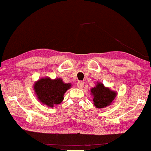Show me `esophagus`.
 Instances as JSON below:
<instances>
[{"instance_id": "esophagus-1", "label": "esophagus", "mask_w": 151, "mask_h": 151, "mask_svg": "<svg viewBox=\"0 0 151 151\" xmlns=\"http://www.w3.org/2000/svg\"><path fill=\"white\" fill-rule=\"evenodd\" d=\"M84 86V81H78V82H77V86L79 88V89H81V88H83V86Z\"/></svg>"}]
</instances>
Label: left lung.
<instances>
[{
  "mask_svg": "<svg viewBox=\"0 0 151 151\" xmlns=\"http://www.w3.org/2000/svg\"><path fill=\"white\" fill-rule=\"evenodd\" d=\"M91 92L93 96V104L96 108L101 109L110 105L117 95L115 91L105 87L101 83H97L96 86L91 89Z\"/></svg>",
  "mask_w": 151,
  "mask_h": 151,
  "instance_id": "1",
  "label": "left lung"
}]
</instances>
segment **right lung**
I'll use <instances>...</instances> for the list:
<instances>
[{
  "mask_svg": "<svg viewBox=\"0 0 151 151\" xmlns=\"http://www.w3.org/2000/svg\"><path fill=\"white\" fill-rule=\"evenodd\" d=\"M70 87V84H65L61 79L52 80L50 78H42L34 85L38 99L43 104L50 107L61 103L64 99V93Z\"/></svg>",
  "mask_w": 151,
  "mask_h": 151,
  "instance_id": "right-lung-1",
  "label": "right lung"
}]
</instances>
